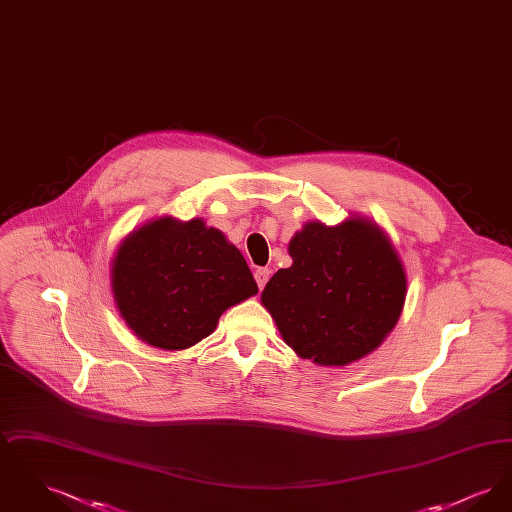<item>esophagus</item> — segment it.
Masks as SVG:
<instances>
[{
  "label": "esophagus",
  "mask_w": 512,
  "mask_h": 512,
  "mask_svg": "<svg viewBox=\"0 0 512 512\" xmlns=\"http://www.w3.org/2000/svg\"><path fill=\"white\" fill-rule=\"evenodd\" d=\"M268 276H270V270H268V268H257V270H255V280H257L259 290L265 288V284L268 282Z\"/></svg>",
  "instance_id": "34e87169"
}]
</instances>
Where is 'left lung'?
<instances>
[{
    "mask_svg": "<svg viewBox=\"0 0 512 512\" xmlns=\"http://www.w3.org/2000/svg\"><path fill=\"white\" fill-rule=\"evenodd\" d=\"M292 267L268 280L261 301L284 341L324 366L359 361L401 317L407 276L380 226L351 217L307 222L290 242Z\"/></svg>",
    "mask_w": 512,
    "mask_h": 512,
    "instance_id": "8db88e82",
    "label": "left lung"
}]
</instances>
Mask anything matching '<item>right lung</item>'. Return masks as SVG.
I'll use <instances>...</instances> for the list:
<instances>
[{
    "label": "right lung",
    "mask_w": 512,
    "mask_h": 512,
    "mask_svg": "<svg viewBox=\"0 0 512 512\" xmlns=\"http://www.w3.org/2000/svg\"><path fill=\"white\" fill-rule=\"evenodd\" d=\"M111 286L128 328L169 351L207 338L228 307L259 292L244 255L220 230L172 217L151 220L122 240Z\"/></svg>",
    "instance_id": "add662e5"
}]
</instances>
